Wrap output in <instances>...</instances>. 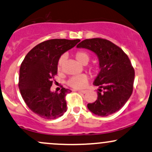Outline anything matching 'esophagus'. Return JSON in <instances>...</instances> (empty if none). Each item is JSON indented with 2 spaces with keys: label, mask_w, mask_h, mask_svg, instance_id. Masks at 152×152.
I'll return each instance as SVG.
<instances>
[{
  "label": "esophagus",
  "mask_w": 152,
  "mask_h": 152,
  "mask_svg": "<svg viewBox=\"0 0 152 152\" xmlns=\"http://www.w3.org/2000/svg\"><path fill=\"white\" fill-rule=\"evenodd\" d=\"M78 91L80 93H83V94H86V93L87 92V90H79V91Z\"/></svg>",
  "instance_id": "obj_1"
}]
</instances>
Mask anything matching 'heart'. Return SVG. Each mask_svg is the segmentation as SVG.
I'll return each mask as SVG.
<instances>
[{"label": "heart", "mask_w": 152, "mask_h": 152, "mask_svg": "<svg viewBox=\"0 0 152 152\" xmlns=\"http://www.w3.org/2000/svg\"><path fill=\"white\" fill-rule=\"evenodd\" d=\"M75 57L76 59L81 64H86L90 60V55L89 53L85 50H79L75 53ZM65 56H61L58 59L57 68L58 71L61 69L62 65L64 61ZM93 69H95L94 67L92 68ZM88 81V77L85 74H79L76 76H73L70 78L67 81V84L71 87L74 88V89H82L86 86V83Z\"/></svg>", "instance_id": "b5f03b06"}]
</instances>
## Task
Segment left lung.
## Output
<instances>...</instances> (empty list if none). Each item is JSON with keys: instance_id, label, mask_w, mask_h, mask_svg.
Returning <instances> with one entry per match:
<instances>
[{"instance_id": "1", "label": "left lung", "mask_w": 152, "mask_h": 152, "mask_svg": "<svg viewBox=\"0 0 152 152\" xmlns=\"http://www.w3.org/2000/svg\"><path fill=\"white\" fill-rule=\"evenodd\" d=\"M77 48L93 51L99 58L100 71L93 84L99 86L97 99L87 104L96 115L105 117L121 110L132 94L135 71L125 52L102 38L81 41Z\"/></svg>"}]
</instances>
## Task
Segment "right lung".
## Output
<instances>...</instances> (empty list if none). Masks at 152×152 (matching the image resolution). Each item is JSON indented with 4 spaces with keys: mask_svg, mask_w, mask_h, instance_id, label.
<instances>
[{
    "mask_svg": "<svg viewBox=\"0 0 152 152\" xmlns=\"http://www.w3.org/2000/svg\"><path fill=\"white\" fill-rule=\"evenodd\" d=\"M81 41L79 39H53L32 48L20 67L19 88L28 107L45 119L53 120L66 112V96L71 90L61 86V92H51L57 75L58 59Z\"/></svg>",
    "mask_w": 152,
    "mask_h": 152,
    "instance_id": "right-lung-1",
    "label": "right lung"
}]
</instances>
